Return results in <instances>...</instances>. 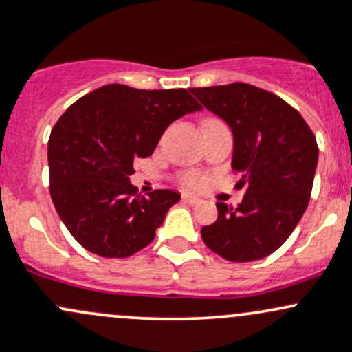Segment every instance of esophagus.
<instances>
[{"mask_svg": "<svg viewBox=\"0 0 352 352\" xmlns=\"http://www.w3.org/2000/svg\"><path fill=\"white\" fill-rule=\"evenodd\" d=\"M182 199L187 202V204H199V202H201V199L195 197V195H190V194H184Z\"/></svg>", "mask_w": 352, "mask_h": 352, "instance_id": "obj_1", "label": "esophagus"}]
</instances>
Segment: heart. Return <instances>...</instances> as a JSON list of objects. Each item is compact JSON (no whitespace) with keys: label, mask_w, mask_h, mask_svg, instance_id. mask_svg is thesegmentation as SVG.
<instances>
[{"label":"heart","mask_w":352,"mask_h":352,"mask_svg":"<svg viewBox=\"0 0 352 352\" xmlns=\"http://www.w3.org/2000/svg\"><path fill=\"white\" fill-rule=\"evenodd\" d=\"M184 182H186L188 187H197L199 184H201V177H199L197 173H187Z\"/></svg>","instance_id":"heart-1"}]
</instances>
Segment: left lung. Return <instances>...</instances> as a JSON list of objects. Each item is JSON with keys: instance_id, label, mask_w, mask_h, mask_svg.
<instances>
[{"instance_id": "1", "label": "left lung", "mask_w": 352, "mask_h": 352, "mask_svg": "<svg viewBox=\"0 0 352 352\" xmlns=\"http://www.w3.org/2000/svg\"><path fill=\"white\" fill-rule=\"evenodd\" d=\"M190 92L231 128V166L244 190L236 209L217 202L216 223L201 229L202 239L224 260H261L287 241L309 206L316 136L297 109L265 89L234 82Z\"/></svg>"}]
</instances>
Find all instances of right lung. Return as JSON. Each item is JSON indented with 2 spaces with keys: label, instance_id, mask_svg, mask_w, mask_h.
<instances>
[{
  "label": "right lung",
  "instance_id": "right-lung-1",
  "mask_svg": "<svg viewBox=\"0 0 352 352\" xmlns=\"http://www.w3.org/2000/svg\"><path fill=\"white\" fill-rule=\"evenodd\" d=\"M201 109L187 89L108 84L58 118L49 140L50 195L80 246L102 258H126L153 241L180 194L140 195L129 182L133 164L153 153L173 121Z\"/></svg>",
  "mask_w": 352,
  "mask_h": 352
}]
</instances>
